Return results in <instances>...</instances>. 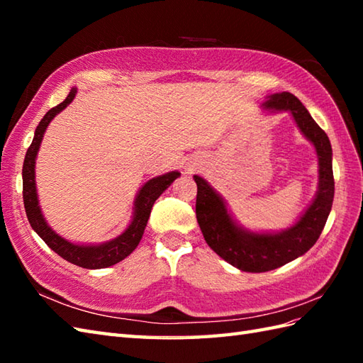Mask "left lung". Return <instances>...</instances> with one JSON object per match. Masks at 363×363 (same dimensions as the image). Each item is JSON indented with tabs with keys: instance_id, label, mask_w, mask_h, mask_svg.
I'll return each instance as SVG.
<instances>
[{
	"instance_id": "8db88e82",
	"label": "left lung",
	"mask_w": 363,
	"mask_h": 363,
	"mask_svg": "<svg viewBox=\"0 0 363 363\" xmlns=\"http://www.w3.org/2000/svg\"><path fill=\"white\" fill-rule=\"evenodd\" d=\"M260 107L273 113L289 112L299 133L313 145L318 157V189L291 226L281 230H251L235 220L226 199L204 177L194 176L198 186L196 220L204 240L223 260L248 273L272 272L309 251L318 240L334 201L333 148L325 130L289 91L268 95Z\"/></svg>"
}]
</instances>
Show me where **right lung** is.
I'll return each instance as SVG.
<instances>
[{
	"mask_svg": "<svg viewBox=\"0 0 363 363\" xmlns=\"http://www.w3.org/2000/svg\"><path fill=\"white\" fill-rule=\"evenodd\" d=\"M76 94H78V89L73 87L64 101L46 112L42 121L38 123L33 143H30L28 148L25 162H23V201H25L26 217L29 220L30 228L35 230L38 237H40L54 252H57L60 257L68 260L70 264L87 269H99L118 264V262L126 259L129 254L137 248V245L142 240V235L145 233L146 223H148L154 203H156V199L172 186V182L176 177L181 176V173L174 169V172L160 174L152 177L150 181H146L143 186L138 189L135 195L133 217H130L129 225L120 235L112 238V240H107L103 243H74L67 240L62 235H59L43 217L40 203H38L35 184V160L38 150H40L46 128L50 126V123L57 113L62 112L68 104H72Z\"/></svg>",
	"mask_w": 363,
	"mask_h": 363,
	"instance_id": "add662e5",
	"label": "right lung"
}]
</instances>
